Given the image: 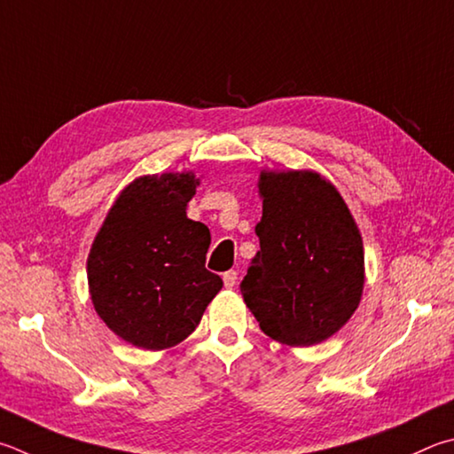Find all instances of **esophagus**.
<instances>
[{
	"label": "esophagus",
	"instance_id": "obj_1",
	"mask_svg": "<svg viewBox=\"0 0 454 454\" xmlns=\"http://www.w3.org/2000/svg\"><path fill=\"white\" fill-rule=\"evenodd\" d=\"M222 279H224V286L228 287V290H232V287L236 286L238 274H236L234 270H228V271H224V276H222Z\"/></svg>",
	"mask_w": 454,
	"mask_h": 454
}]
</instances>
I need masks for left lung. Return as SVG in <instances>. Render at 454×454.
<instances>
[{"instance_id":"8db88e82","label":"left lung","mask_w":454,"mask_h":454,"mask_svg":"<svg viewBox=\"0 0 454 454\" xmlns=\"http://www.w3.org/2000/svg\"><path fill=\"white\" fill-rule=\"evenodd\" d=\"M258 188L260 250L240 292L263 333L308 348L357 309L364 242L341 194L316 172H262Z\"/></svg>"}]
</instances>
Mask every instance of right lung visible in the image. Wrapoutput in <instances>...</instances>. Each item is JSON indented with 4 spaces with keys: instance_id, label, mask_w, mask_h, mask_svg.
Returning a JSON list of instances; mask_svg holds the SVG:
<instances>
[{
    "instance_id": "add662e5",
    "label": "right lung",
    "mask_w": 454,
    "mask_h": 454,
    "mask_svg": "<svg viewBox=\"0 0 454 454\" xmlns=\"http://www.w3.org/2000/svg\"><path fill=\"white\" fill-rule=\"evenodd\" d=\"M199 180L145 176L106 214L87 262L90 300L109 329L159 351L191 335L222 278L206 270L210 230L186 216Z\"/></svg>"
}]
</instances>
